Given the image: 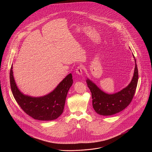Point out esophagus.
<instances>
[{
    "label": "esophagus",
    "mask_w": 152,
    "mask_h": 152,
    "mask_svg": "<svg viewBox=\"0 0 152 152\" xmlns=\"http://www.w3.org/2000/svg\"><path fill=\"white\" fill-rule=\"evenodd\" d=\"M76 72L80 75H81L83 74V67L81 66H79L76 69Z\"/></svg>",
    "instance_id": "obj_1"
}]
</instances>
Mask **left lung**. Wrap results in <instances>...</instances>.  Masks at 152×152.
<instances>
[{
  "label": "left lung",
  "mask_w": 152,
  "mask_h": 152,
  "mask_svg": "<svg viewBox=\"0 0 152 152\" xmlns=\"http://www.w3.org/2000/svg\"><path fill=\"white\" fill-rule=\"evenodd\" d=\"M134 58L135 68L132 80L127 87L116 94H105L92 81L87 79V86L92 94L93 108L97 114L102 116L113 115L122 111L130 104L135 94L138 79L137 65Z\"/></svg>",
  "instance_id": "obj_1"
}]
</instances>
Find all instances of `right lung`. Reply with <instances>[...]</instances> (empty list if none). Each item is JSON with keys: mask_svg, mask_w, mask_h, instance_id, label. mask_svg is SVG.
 I'll list each match as a JSON object with an SVG mask.
<instances>
[{"mask_svg": "<svg viewBox=\"0 0 152 152\" xmlns=\"http://www.w3.org/2000/svg\"><path fill=\"white\" fill-rule=\"evenodd\" d=\"M10 80L13 96L22 110L33 118L40 121L53 120L62 114L66 95L73 84L72 76L70 73L50 94L40 97H32L23 94L18 89L13 76L12 64Z\"/></svg>", "mask_w": 152, "mask_h": 152, "instance_id": "1", "label": "right lung"}]
</instances>
